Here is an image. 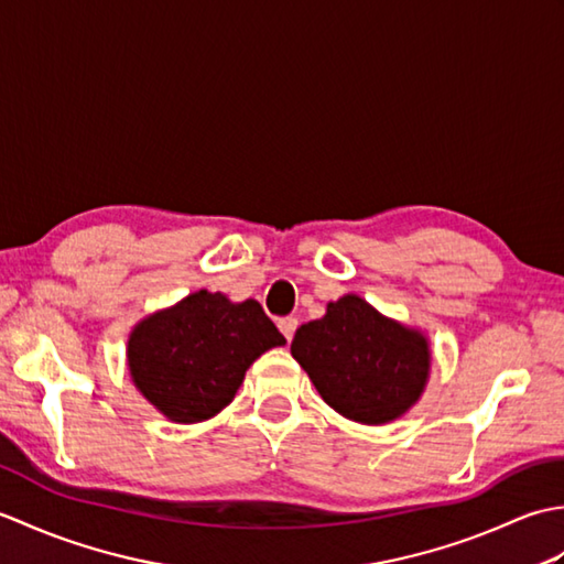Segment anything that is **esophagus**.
<instances>
[{
    "instance_id": "34e87169",
    "label": "esophagus",
    "mask_w": 564,
    "mask_h": 564,
    "mask_svg": "<svg viewBox=\"0 0 564 564\" xmlns=\"http://www.w3.org/2000/svg\"><path fill=\"white\" fill-rule=\"evenodd\" d=\"M279 329L285 337V341H291L295 337V329H297V319L295 317H283L279 319Z\"/></svg>"
}]
</instances>
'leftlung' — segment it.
Segmentation results:
<instances>
[{
  "label": "left lung",
  "instance_id": "8db88e82",
  "mask_svg": "<svg viewBox=\"0 0 564 564\" xmlns=\"http://www.w3.org/2000/svg\"><path fill=\"white\" fill-rule=\"evenodd\" d=\"M291 354L334 412L358 424H388L422 398L429 339L354 293L295 332Z\"/></svg>",
  "mask_w": 564,
  "mask_h": 564
}]
</instances>
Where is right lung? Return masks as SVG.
Segmentation results:
<instances>
[{
  "instance_id": "obj_1",
  "label": "right lung",
  "mask_w": 564,
  "mask_h": 564,
  "mask_svg": "<svg viewBox=\"0 0 564 564\" xmlns=\"http://www.w3.org/2000/svg\"><path fill=\"white\" fill-rule=\"evenodd\" d=\"M283 344L257 301L196 291L138 322L128 337V370L154 410L170 422L196 424L225 410L247 368Z\"/></svg>"
}]
</instances>
